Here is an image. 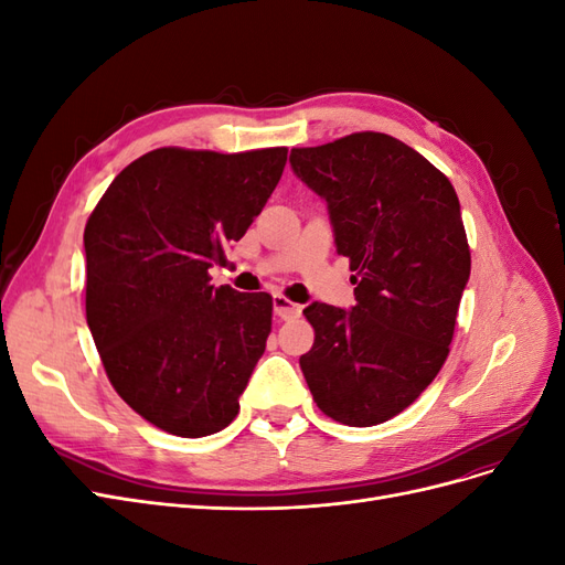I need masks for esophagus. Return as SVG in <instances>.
<instances>
[{
	"label": "esophagus",
	"mask_w": 565,
	"mask_h": 565,
	"mask_svg": "<svg viewBox=\"0 0 565 565\" xmlns=\"http://www.w3.org/2000/svg\"><path fill=\"white\" fill-rule=\"evenodd\" d=\"M273 311H276V316L282 318V320H292L301 313V306L295 303V301H289L282 295H276V297H273Z\"/></svg>",
	"instance_id": "obj_1"
}]
</instances>
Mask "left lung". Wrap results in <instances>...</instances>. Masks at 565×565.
Wrapping results in <instances>:
<instances>
[{
	"mask_svg": "<svg viewBox=\"0 0 565 565\" xmlns=\"http://www.w3.org/2000/svg\"><path fill=\"white\" fill-rule=\"evenodd\" d=\"M297 177L328 200L355 306L303 309L316 339L299 358L316 405L347 426L388 422L413 405L450 353L471 270L459 200L415 148L380 131L292 148Z\"/></svg>",
	"mask_w": 565,
	"mask_h": 565,
	"instance_id": "obj_1",
	"label": "left lung"
}]
</instances>
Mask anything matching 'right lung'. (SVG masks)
Here are the masks:
<instances>
[{"label":"right lung","instance_id":"1","mask_svg":"<svg viewBox=\"0 0 565 565\" xmlns=\"http://www.w3.org/2000/svg\"><path fill=\"white\" fill-rule=\"evenodd\" d=\"M287 148L167 146L127 164L84 226L87 324L113 388L158 429L202 438L235 419L270 334L273 297L210 268L262 214Z\"/></svg>","mask_w":565,"mask_h":565}]
</instances>
